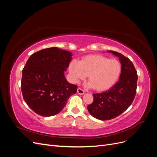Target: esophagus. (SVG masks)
Returning a JSON list of instances; mask_svg holds the SVG:
<instances>
[{
  "mask_svg": "<svg viewBox=\"0 0 157 157\" xmlns=\"http://www.w3.org/2000/svg\"><path fill=\"white\" fill-rule=\"evenodd\" d=\"M77 93H78L79 95H83V94H84V90H83L82 89L79 88L77 89Z\"/></svg>",
  "mask_w": 157,
  "mask_h": 157,
  "instance_id": "1",
  "label": "esophagus"
}]
</instances>
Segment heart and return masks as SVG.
<instances>
[{
  "instance_id": "heart-1",
  "label": "heart",
  "mask_w": 157,
  "mask_h": 157,
  "mask_svg": "<svg viewBox=\"0 0 157 157\" xmlns=\"http://www.w3.org/2000/svg\"><path fill=\"white\" fill-rule=\"evenodd\" d=\"M69 73L72 81L77 83L88 76V88L104 91L112 87L119 78L122 71L121 63L101 55L84 57L80 62L72 60L69 65Z\"/></svg>"
}]
</instances>
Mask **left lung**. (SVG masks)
Segmentation results:
<instances>
[{
    "instance_id": "8db88e82",
    "label": "left lung",
    "mask_w": 157,
    "mask_h": 157,
    "mask_svg": "<svg viewBox=\"0 0 157 157\" xmlns=\"http://www.w3.org/2000/svg\"><path fill=\"white\" fill-rule=\"evenodd\" d=\"M108 52L118 57L122 71L118 81L107 91L94 94V101L88 106L90 115L101 121L113 119L126 111L134 100L137 88V75L132 61L117 52Z\"/></svg>"
}]
</instances>
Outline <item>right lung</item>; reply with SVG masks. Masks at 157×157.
Wrapping results in <instances>:
<instances>
[{
  "instance_id": "add662e5",
  "label": "right lung",
  "mask_w": 157,
  "mask_h": 157,
  "mask_svg": "<svg viewBox=\"0 0 157 157\" xmlns=\"http://www.w3.org/2000/svg\"><path fill=\"white\" fill-rule=\"evenodd\" d=\"M73 54L57 47L33 54L22 71L21 92L32 110L42 117L58 114L77 86L67 82L64 75Z\"/></svg>"
}]
</instances>
